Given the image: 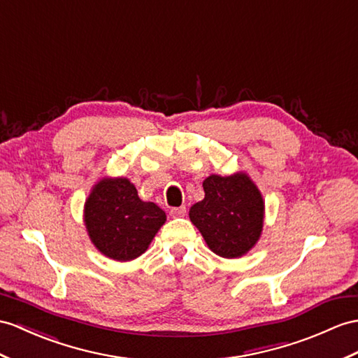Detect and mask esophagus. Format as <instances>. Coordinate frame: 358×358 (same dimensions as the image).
<instances>
[{"mask_svg": "<svg viewBox=\"0 0 358 358\" xmlns=\"http://www.w3.org/2000/svg\"><path fill=\"white\" fill-rule=\"evenodd\" d=\"M171 217H185L187 215V208L185 206H179V208H173L170 211Z\"/></svg>", "mask_w": 358, "mask_h": 358, "instance_id": "esophagus-1", "label": "esophagus"}]
</instances>
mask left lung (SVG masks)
I'll return each mask as SVG.
<instances>
[{"instance_id": "8db88e82", "label": "left lung", "mask_w": 358, "mask_h": 358, "mask_svg": "<svg viewBox=\"0 0 358 358\" xmlns=\"http://www.w3.org/2000/svg\"><path fill=\"white\" fill-rule=\"evenodd\" d=\"M205 199L189 209V219L208 248L223 258H238L257 245L264 222V200L246 173L211 174Z\"/></svg>"}]
</instances>
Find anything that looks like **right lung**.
Listing matches in <instances>:
<instances>
[{
    "label": "right lung",
    "instance_id": "right-lung-1",
    "mask_svg": "<svg viewBox=\"0 0 358 358\" xmlns=\"http://www.w3.org/2000/svg\"><path fill=\"white\" fill-rule=\"evenodd\" d=\"M167 220L153 202H143L126 178H104L85 202V224L103 255L130 261L143 255Z\"/></svg>",
    "mask_w": 358,
    "mask_h": 358
}]
</instances>
